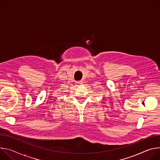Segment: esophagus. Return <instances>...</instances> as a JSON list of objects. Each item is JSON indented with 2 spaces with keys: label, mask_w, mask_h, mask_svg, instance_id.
<instances>
[{
  "label": "esophagus",
  "mask_w": 160,
  "mask_h": 160,
  "mask_svg": "<svg viewBox=\"0 0 160 160\" xmlns=\"http://www.w3.org/2000/svg\"><path fill=\"white\" fill-rule=\"evenodd\" d=\"M81 84V82H77V85H80Z\"/></svg>",
  "instance_id": "esophagus-1"
}]
</instances>
